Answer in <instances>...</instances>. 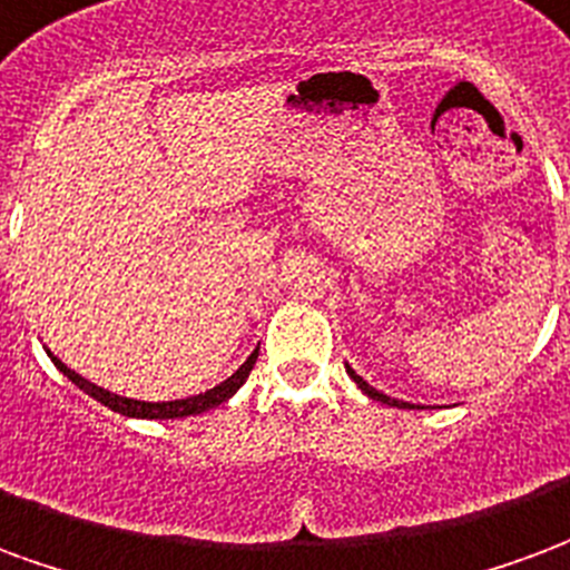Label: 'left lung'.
<instances>
[{"label":"left lung","mask_w":570,"mask_h":570,"mask_svg":"<svg viewBox=\"0 0 570 570\" xmlns=\"http://www.w3.org/2000/svg\"><path fill=\"white\" fill-rule=\"evenodd\" d=\"M346 373H348V376H352V380L358 382V389H361V392L367 394V397H373V401H382V404H392V406H410V404H401V401H394V397H389V394L376 392V389H373V385H367V382L361 380L358 373L352 371V367H346Z\"/></svg>","instance_id":"left-lung-1"}]
</instances>
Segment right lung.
<instances>
[{
  "instance_id": "add662e5",
  "label": "right lung",
  "mask_w": 570,
  "mask_h": 570,
  "mask_svg": "<svg viewBox=\"0 0 570 570\" xmlns=\"http://www.w3.org/2000/svg\"><path fill=\"white\" fill-rule=\"evenodd\" d=\"M51 355V352H48ZM51 361L57 364V371L63 373V376H69V380L81 389L85 394H90L94 401H99L102 406H109V410H115V413H120V416H130V419H185V416H197V413H206V410H215L218 404H224L227 397H234L236 392H239V385H243L245 380H248V373H252V367H255L257 361V348L245 358V364L239 367V371L234 373V376H227V380L222 382V385H215V389H209V392L203 394H194V397H181V401H164V404H145V401H132V397H120V394H111L106 392V389H99V385H94V382H87L85 376H78L75 371H69L63 361L53 358Z\"/></svg>"
}]
</instances>
